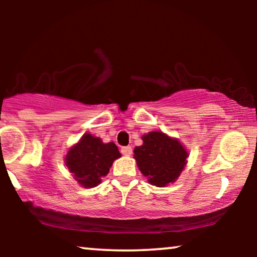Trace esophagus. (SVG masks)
<instances>
[{
	"label": "esophagus",
	"mask_w": 257,
	"mask_h": 257,
	"mask_svg": "<svg viewBox=\"0 0 257 257\" xmlns=\"http://www.w3.org/2000/svg\"><path fill=\"white\" fill-rule=\"evenodd\" d=\"M120 152H121V154H124V156H131V154H132V147L131 146L121 147Z\"/></svg>",
	"instance_id": "34e87169"
}]
</instances>
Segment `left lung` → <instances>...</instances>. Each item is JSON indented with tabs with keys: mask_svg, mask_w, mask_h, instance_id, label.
Masks as SVG:
<instances>
[{
	"mask_svg": "<svg viewBox=\"0 0 257 257\" xmlns=\"http://www.w3.org/2000/svg\"><path fill=\"white\" fill-rule=\"evenodd\" d=\"M142 139L143 145L137 146L133 152L144 177L157 187H165L177 180L188 157L180 142L157 131L144 135Z\"/></svg>",
	"mask_w": 257,
	"mask_h": 257,
	"instance_id": "8db88e82",
	"label": "left lung"
}]
</instances>
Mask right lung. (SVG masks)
<instances>
[{"label": "right lung", "mask_w": 257, "mask_h": 257, "mask_svg": "<svg viewBox=\"0 0 257 257\" xmlns=\"http://www.w3.org/2000/svg\"><path fill=\"white\" fill-rule=\"evenodd\" d=\"M120 157L115 144H104L100 138L86 133L66 153L65 165L77 182L92 188L100 184L113 161Z\"/></svg>", "instance_id": "right-lung-1"}]
</instances>
